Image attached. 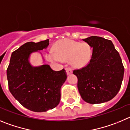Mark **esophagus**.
I'll use <instances>...</instances> for the list:
<instances>
[{"label":"esophagus","mask_w":130,"mask_h":130,"mask_svg":"<svg viewBox=\"0 0 130 130\" xmlns=\"http://www.w3.org/2000/svg\"><path fill=\"white\" fill-rule=\"evenodd\" d=\"M65 71H66L67 74V75H69V74H71L72 73V69H70V68H67L66 69H65Z\"/></svg>","instance_id":"esophagus-1"}]
</instances>
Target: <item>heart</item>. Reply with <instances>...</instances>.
I'll list each match as a JSON object with an SVG mask.
<instances>
[{
  "instance_id": "1",
  "label": "heart",
  "mask_w": 130,
  "mask_h": 130,
  "mask_svg": "<svg viewBox=\"0 0 130 130\" xmlns=\"http://www.w3.org/2000/svg\"><path fill=\"white\" fill-rule=\"evenodd\" d=\"M54 52L46 54V59L51 62L69 60L75 69H82L89 63L93 51L87 43H79L72 39H61L55 43Z\"/></svg>"
}]
</instances>
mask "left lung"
<instances>
[{
    "mask_svg": "<svg viewBox=\"0 0 130 130\" xmlns=\"http://www.w3.org/2000/svg\"><path fill=\"white\" fill-rule=\"evenodd\" d=\"M93 48L90 63L73 74L78 78L82 99L89 104H101L113 99L120 90L124 68L111 40L98 36L83 39Z\"/></svg>",
    "mask_w": 130,
    "mask_h": 130,
    "instance_id": "left-lung-1",
    "label": "left lung"
}]
</instances>
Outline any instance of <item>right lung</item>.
<instances>
[{
    "mask_svg": "<svg viewBox=\"0 0 130 130\" xmlns=\"http://www.w3.org/2000/svg\"><path fill=\"white\" fill-rule=\"evenodd\" d=\"M48 45L49 39L24 43L12 52L7 69L10 93L22 106L34 112L46 111L59 104L61 87L67 79L64 69L55 71L47 64L33 66L30 63L31 54L42 55L39 51Z\"/></svg>",
    "mask_w": 130,
    "mask_h": 130,
    "instance_id": "add662e5",
    "label": "right lung"
}]
</instances>
